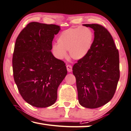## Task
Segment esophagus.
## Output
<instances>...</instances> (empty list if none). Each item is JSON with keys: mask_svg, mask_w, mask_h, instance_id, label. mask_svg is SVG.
I'll return each instance as SVG.
<instances>
[{"mask_svg": "<svg viewBox=\"0 0 131 131\" xmlns=\"http://www.w3.org/2000/svg\"><path fill=\"white\" fill-rule=\"evenodd\" d=\"M66 67H67V71L68 72H70L72 71V66L70 65V64H67Z\"/></svg>", "mask_w": 131, "mask_h": 131, "instance_id": "esophagus-1", "label": "esophagus"}]
</instances>
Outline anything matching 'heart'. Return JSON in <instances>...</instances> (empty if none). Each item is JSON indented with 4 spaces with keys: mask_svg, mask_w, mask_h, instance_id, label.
I'll return each instance as SVG.
<instances>
[{
    "mask_svg": "<svg viewBox=\"0 0 131 131\" xmlns=\"http://www.w3.org/2000/svg\"><path fill=\"white\" fill-rule=\"evenodd\" d=\"M93 40V33L87 27L69 28L60 34L57 43L52 47V50L57 58L61 59L69 50L70 57L74 60H80L88 53Z\"/></svg>",
    "mask_w": 131,
    "mask_h": 131,
    "instance_id": "1",
    "label": "heart"
}]
</instances>
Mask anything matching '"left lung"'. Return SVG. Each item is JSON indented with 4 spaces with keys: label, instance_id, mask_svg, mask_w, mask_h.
I'll return each instance as SVG.
<instances>
[{
    "label": "left lung",
    "instance_id": "8db88e82",
    "mask_svg": "<svg viewBox=\"0 0 131 131\" xmlns=\"http://www.w3.org/2000/svg\"><path fill=\"white\" fill-rule=\"evenodd\" d=\"M94 30L90 50L73 66L79 104L97 108L114 95L120 78L119 53L109 31L99 24H84Z\"/></svg>",
    "mask_w": 131,
    "mask_h": 131
}]
</instances>
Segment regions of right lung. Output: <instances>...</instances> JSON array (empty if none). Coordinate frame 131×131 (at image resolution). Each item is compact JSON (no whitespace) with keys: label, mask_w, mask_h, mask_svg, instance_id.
Returning a JSON list of instances; mask_svg holds the SVG:
<instances>
[{"label":"right lung","mask_w":131,"mask_h":131,"mask_svg":"<svg viewBox=\"0 0 131 131\" xmlns=\"http://www.w3.org/2000/svg\"><path fill=\"white\" fill-rule=\"evenodd\" d=\"M56 25L33 22L20 32L15 41L13 70L18 91L25 101L37 107L54 104L58 87L67 74L66 64L50 51Z\"/></svg>","instance_id":"right-lung-1"}]
</instances>
